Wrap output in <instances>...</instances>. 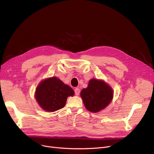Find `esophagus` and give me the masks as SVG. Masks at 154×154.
I'll use <instances>...</instances> for the list:
<instances>
[{"label":"esophagus","mask_w":154,"mask_h":154,"mask_svg":"<svg viewBox=\"0 0 154 154\" xmlns=\"http://www.w3.org/2000/svg\"><path fill=\"white\" fill-rule=\"evenodd\" d=\"M74 91H75V95H79V94H80V89L79 88H78V87H77V88H75V90H74Z\"/></svg>","instance_id":"34e87169"}]
</instances>
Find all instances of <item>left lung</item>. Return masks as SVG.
<instances>
[{"label": "left lung", "mask_w": 154, "mask_h": 154, "mask_svg": "<svg viewBox=\"0 0 154 154\" xmlns=\"http://www.w3.org/2000/svg\"><path fill=\"white\" fill-rule=\"evenodd\" d=\"M85 107L91 112L97 113L107 107L114 97L112 88L103 80L91 79L87 88L80 92Z\"/></svg>", "instance_id": "left-lung-1"}]
</instances>
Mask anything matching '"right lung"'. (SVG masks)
I'll return each mask as SVG.
<instances>
[{
    "label": "right lung",
    "mask_w": 154,
    "mask_h": 154,
    "mask_svg": "<svg viewBox=\"0 0 154 154\" xmlns=\"http://www.w3.org/2000/svg\"><path fill=\"white\" fill-rule=\"evenodd\" d=\"M74 95V90L56 77L42 80L35 92V99L39 106L48 112L62 109L68 97Z\"/></svg>",
    "instance_id": "1"
}]
</instances>
